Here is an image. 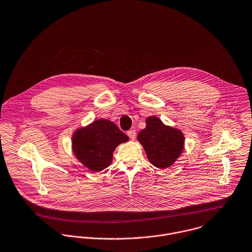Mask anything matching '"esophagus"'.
Listing matches in <instances>:
<instances>
[{
    "label": "esophagus",
    "mask_w": 252,
    "mask_h": 252,
    "mask_svg": "<svg viewBox=\"0 0 252 252\" xmlns=\"http://www.w3.org/2000/svg\"><path fill=\"white\" fill-rule=\"evenodd\" d=\"M127 135L129 136V138H130L131 140H134V139L136 138V131H135L134 129L129 130V131L127 132Z\"/></svg>",
    "instance_id": "esophagus-1"
}]
</instances>
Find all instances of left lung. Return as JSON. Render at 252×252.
I'll return each instance as SVG.
<instances>
[{
    "mask_svg": "<svg viewBox=\"0 0 252 252\" xmlns=\"http://www.w3.org/2000/svg\"><path fill=\"white\" fill-rule=\"evenodd\" d=\"M150 162L159 169L170 167L184 151L185 137L181 130L165 125L158 117L146 119V128L137 136Z\"/></svg>",
    "mask_w": 252,
    "mask_h": 252,
    "instance_id": "obj_1",
    "label": "left lung"
}]
</instances>
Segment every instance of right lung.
<instances>
[{
    "label": "right lung",
    "instance_id": "obj_1",
    "mask_svg": "<svg viewBox=\"0 0 252 252\" xmlns=\"http://www.w3.org/2000/svg\"><path fill=\"white\" fill-rule=\"evenodd\" d=\"M128 141V136L116 124L106 119H97L75 130L72 135V151L85 167L99 172L111 164L116 147Z\"/></svg>",
    "mask_w": 252,
    "mask_h": 252
}]
</instances>
